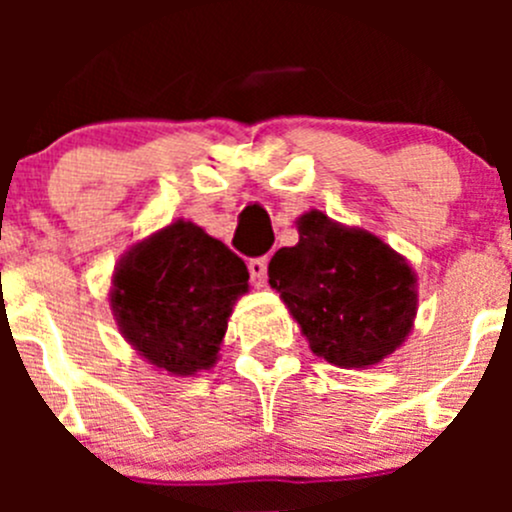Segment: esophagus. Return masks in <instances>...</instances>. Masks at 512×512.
I'll list each match as a JSON object with an SVG mask.
<instances>
[{
	"instance_id": "esophagus-1",
	"label": "esophagus",
	"mask_w": 512,
	"mask_h": 512,
	"mask_svg": "<svg viewBox=\"0 0 512 512\" xmlns=\"http://www.w3.org/2000/svg\"><path fill=\"white\" fill-rule=\"evenodd\" d=\"M247 270H250L252 285L262 287L265 285V277H267V257H255V260H250L247 262Z\"/></svg>"
}]
</instances>
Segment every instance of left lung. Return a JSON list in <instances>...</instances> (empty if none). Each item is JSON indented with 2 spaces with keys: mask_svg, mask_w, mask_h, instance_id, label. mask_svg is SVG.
Masks as SVG:
<instances>
[{
  "mask_svg": "<svg viewBox=\"0 0 512 512\" xmlns=\"http://www.w3.org/2000/svg\"><path fill=\"white\" fill-rule=\"evenodd\" d=\"M294 225L299 242L275 252L267 277L312 354L339 369H371L404 347L418 312L409 260L322 210H307Z\"/></svg>",
  "mask_w": 512,
  "mask_h": 512,
  "instance_id": "left-lung-1",
  "label": "left lung"
}]
</instances>
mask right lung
Masks as SVG:
<instances>
[{
	"label": "right lung",
	"mask_w": 512,
	"mask_h": 512,
	"mask_svg": "<svg viewBox=\"0 0 512 512\" xmlns=\"http://www.w3.org/2000/svg\"><path fill=\"white\" fill-rule=\"evenodd\" d=\"M247 280L235 252L178 218L128 245L113 267L108 304L121 337L143 361L170 376H195L218 364Z\"/></svg>",
	"instance_id": "add662e5"
}]
</instances>
